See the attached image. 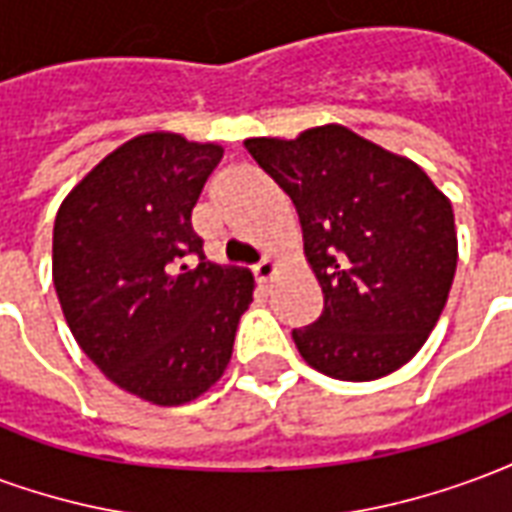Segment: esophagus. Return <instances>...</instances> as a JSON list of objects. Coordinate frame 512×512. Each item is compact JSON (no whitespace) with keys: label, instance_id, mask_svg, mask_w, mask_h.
I'll list each match as a JSON object with an SVG mask.
<instances>
[{"label":"esophagus","instance_id":"obj_1","mask_svg":"<svg viewBox=\"0 0 512 512\" xmlns=\"http://www.w3.org/2000/svg\"><path fill=\"white\" fill-rule=\"evenodd\" d=\"M277 271H279L277 260H274V257H263V260L255 266L257 282H260V285H268L271 279L277 277Z\"/></svg>","mask_w":512,"mask_h":512}]
</instances>
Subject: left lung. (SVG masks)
Here are the masks:
<instances>
[{"mask_svg": "<svg viewBox=\"0 0 512 512\" xmlns=\"http://www.w3.org/2000/svg\"><path fill=\"white\" fill-rule=\"evenodd\" d=\"M288 194L323 312L293 329L301 359L340 381L411 362L450 296L458 233L450 197L411 158L340 123L244 142Z\"/></svg>", "mask_w": 512, "mask_h": 512, "instance_id": "obj_1", "label": "left lung"}]
</instances>
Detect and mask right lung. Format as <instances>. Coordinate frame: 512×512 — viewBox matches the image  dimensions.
<instances>
[{"label": "right lung", "instance_id": "1", "mask_svg": "<svg viewBox=\"0 0 512 512\" xmlns=\"http://www.w3.org/2000/svg\"><path fill=\"white\" fill-rule=\"evenodd\" d=\"M222 156L216 142L147 131L101 158L54 219L51 277L71 334L153 406L191 403L224 376L252 304V271L208 263L191 227Z\"/></svg>", "mask_w": 512, "mask_h": 512}]
</instances>
